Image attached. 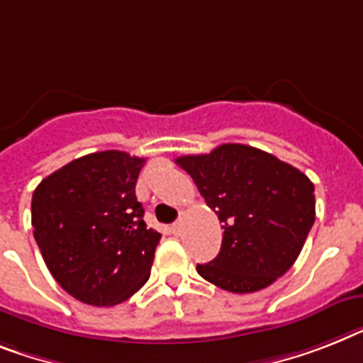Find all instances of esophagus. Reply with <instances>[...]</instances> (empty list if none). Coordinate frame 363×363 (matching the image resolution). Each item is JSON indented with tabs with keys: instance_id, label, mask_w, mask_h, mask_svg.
<instances>
[{
	"instance_id": "esophagus-1",
	"label": "esophagus",
	"mask_w": 363,
	"mask_h": 363,
	"mask_svg": "<svg viewBox=\"0 0 363 363\" xmlns=\"http://www.w3.org/2000/svg\"><path fill=\"white\" fill-rule=\"evenodd\" d=\"M182 230H184V223H182V220H178V223L172 224V233L179 235V233H182Z\"/></svg>"
}]
</instances>
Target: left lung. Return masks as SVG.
I'll return each instance as SVG.
<instances>
[{"mask_svg":"<svg viewBox=\"0 0 363 363\" xmlns=\"http://www.w3.org/2000/svg\"><path fill=\"white\" fill-rule=\"evenodd\" d=\"M176 163L223 223L215 259L200 277L230 293H254L286 274L315 220L313 184L272 154L247 145H220Z\"/></svg>","mask_w":363,"mask_h":363,"instance_id":"left-lung-1","label":"left lung"}]
</instances>
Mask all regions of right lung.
<instances>
[{
	"label": "right lung",
	"instance_id": "add662e5",
	"mask_svg": "<svg viewBox=\"0 0 363 363\" xmlns=\"http://www.w3.org/2000/svg\"><path fill=\"white\" fill-rule=\"evenodd\" d=\"M121 150L83 155L44 178L33 235L57 284L91 306H115L145 286L161 233L146 228L135 184L145 164Z\"/></svg>",
	"mask_w": 363,
	"mask_h": 363
}]
</instances>
